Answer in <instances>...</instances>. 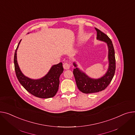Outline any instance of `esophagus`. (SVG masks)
I'll return each mask as SVG.
<instances>
[{
	"label": "esophagus",
	"instance_id": "obj_1",
	"mask_svg": "<svg viewBox=\"0 0 135 135\" xmlns=\"http://www.w3.org/2000/svg\"><path fill=\"white\" fill-rule=\"evenodd\" d=\"M64 68L65 69H66V70L69 69L70 68V65L68 64V63L66 62L64 64Z\"/></svg>",
	"mask_w": 135,
	"mask_h": 135
}]
</instances>
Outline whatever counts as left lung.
I'll return each instance as SVG.
<instances>
[{"mask_svg":"<svg viewBox=\"0 0 135 135\" xmlns=\"http://www.w3.org/2000/svg\"><path fill=\"white\" fill-rule=\"evenodd\" d=\"M95 29L97 32V39L107 44L108 48L109 66L106 73L103 76L94 79L88 76L79 68L76 63L74 62L73 65L75 68L73 70V74L77 87L81 92L86 94L99 92L105 89L111 83L115 70V54L112 42L106 34L97 28Z\"/></svg>","mask_w":135,"mask_h":135,"instance_id":"left-lung-1","label":"left lung"}]
</instances>
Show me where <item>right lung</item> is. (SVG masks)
Masks as SVG:
<instances>
[{
	"label": "right lung",
	"instance_id": "add662e5",
	"mask_svg": "<svg viewBox=\"0 0 135 135\" xmlns=\"http://www.w3.org/2000/svg\"><path fill=\"white\" fill-rule=\"evenodd\" d=\"M21 41L17 46L14 56L16 74L19 82L27 91L35 97L45 99L54 97L59 89L60 76L64 70L62 62L52 66L48 73L40 79H33L26 76L21 70L17 60V51Z\"/></svg>",
	"mask_w": 135,
	"mask_h": 135
}]
</instances>
